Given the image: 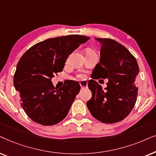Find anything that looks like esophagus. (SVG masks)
<instances>
[{"instance_id": "esophagus-1", "label": "esophagus", "mask_w": 156, "mask_h": 156, "mask_svg": "<svg viewBox=\"0 0 156 156\" xmlns=\"http://www.w3.org/2000/svg\"><path fill=\"white\" fill-rule=\"evenodd\" d=\"M80 86L82 88H86V87L88 86V82L86 81V80H83V81L80 82Z\"/></svg>"}]
</instances>
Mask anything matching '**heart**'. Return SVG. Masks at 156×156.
Segmentation results:
<instances>
[{
  "label": "heart",
  "instance_id": "heart-1",
  "mask_svg": "<svg viewBox=\"0 0 156 156\" xmlns=\"http://www.w3.org/2000/svg\"><path fill=\"white\" fill-rule=\"evenodd\" d=\"M79 77H80V78H83V76H79Z\"/></svg>",
  "mask_w": 156,
  "mask_h": 156
}]
</instances>
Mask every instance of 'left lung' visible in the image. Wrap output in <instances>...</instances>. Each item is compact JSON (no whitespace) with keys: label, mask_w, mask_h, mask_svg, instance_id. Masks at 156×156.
Here are the masks:
<instances>
[{"label":"left lung","mask_w":156,"mask_h":156,"mask_svg":"<svg viewBox=\"0 0 156 156\" xmlns=\"http://www.w3.org/2000/svg\"><path fill=\"white\" fill-rule=\"evenodd\" d=\"M95 40L101 46V58L92 74L98 78H108V82L103 89L95 80H89L92 98L86 105L99 121L117 123L127 117L136 104L138 88L135 81L139 67L133 55L117 41L110 38Z\"/></svg>","instance_id":"1"}]
</instances>
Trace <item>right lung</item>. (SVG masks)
Here are the masks:
<instances>
[{
	"mask_svg": "<svg viewBox=\"0 0 156 156\" xmlns=\"http://www.w3.org/2000/svg\"><path fill=\"white\" fill-rule=\"evenodd\" d=\"M89 38L80 35L49 38L33 45L20 58L13 84L19 93L20 105L34 122L55 125L68 115L80 84L72 80L56 88L51 78L63 70L68 55Z\"/></svg>",
	"mask_w": 156,
	"mask_h": 156,
	"instance_id": "add662e5",
	"label": "right lung"
}]
</instances>
